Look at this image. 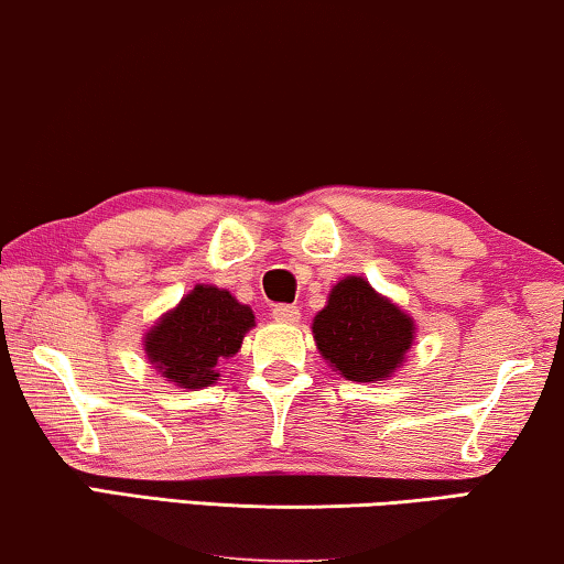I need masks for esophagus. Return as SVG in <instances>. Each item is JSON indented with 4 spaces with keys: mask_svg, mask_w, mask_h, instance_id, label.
<instances>
[{
    "mask_svg": "<svg viewBox=\"0 0 564 564\" xmlns=\"http://www.w3.org/2000/svg\"><path fill=\"white\" fill-rule=\"evenodd\" d=\"M272 315H274V321H280V323H297L300 307L297 305H274Z\"/></svg>",
    "mask_w": 564,
    "mask_h": 564,
    "instance_id": "1",
    "label": "esophagus"
}]
</instances>
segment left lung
<instances>
[{"label":"left lung","instance_id":"1","mask_svg":"<svg viewBox=\"0 0 564 564\" xmlns=\"http://www.w3.org/2000/svg\"><path fill=\"white\" fill-rule=\"evenodd\" d=\"M317 350L350 381H381L412 346V317L379 297L361 276L333 288L313 323Z\"/></svg>","mask_w":564,"mask_h":564}]
</instances>
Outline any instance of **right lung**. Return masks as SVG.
I'll use <instances>...</instances> for the list:
<instances>
[{"label":"right lung","mask_w":564,"mask_h":564,"mask_svg":"<svg viewBox=\"0 0 564 564\" xmlns=\"http://www.w3.org/2000/svg\"><path fill=\"white\" fill-rule=\"evenodd\" d=\"M254 313L226 290L198 284L147 333L144 350L162 377L185 389L216 381V366L241 348Z\"/></svg>","instance_id":"add662e5"}]
</instances>
